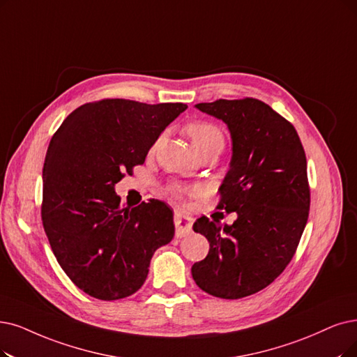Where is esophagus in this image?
<instances>
[{"instance_id":"esophagus-1","label":"esophagus","mask_w":357,"mask_h":357,"mask_svg":"<svg viewBox=\"0 0 357 357\" xmlns=\"http://www.w3.org/2000/svg\"><path fill=\"white\" fill-rule=\"evenodd\" d=\"M174 224H176V234L177 237H183L192 231V218L184 215V213L177 212L174 215Z\"/></svg>"}]
</instances>
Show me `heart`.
Segmentation results:
<instances>
[{
  "label": "heart",
  "mask_w": 357,
  "mask_h": 357,
  "mask_svg": "<svg viewBox=\"0 0 357 357\" xmlns=\"http://www.w3.org/2000/svg\"><path fill=\"white\" fill-rule=\"evenodd\" d=\"M184 132L190 137L196 151H202L206 148H221L224 146V133L217 124L211 121H193L184 127ZM173 195L181 197L188 190L181 186L173 188Z\"/></svg>",
  "instance_id": "heart-1"
}]
</instances>
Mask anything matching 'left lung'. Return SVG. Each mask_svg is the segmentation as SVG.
<instances>
[{
  "label": "left lung",
  "mask_w": 357,
  "mask_h": 357,
  "mask_svg": "<svg viewBox=\"0 0 357 357\" xmlns=\"http://www.w3.org/2000/svg\"><path fill=\"white\" fill-rule=\"evenodd\" d=\"M195 107L230 130L233 156L217 208L237 220H196L193 230L208 238L209 252L192 275L211 296L241 298L269 286L296 253L310 206L306 155L293 124L259 99Z\"/></svg>",
  "instance_id": "left-lung-1"
}]
</instances>
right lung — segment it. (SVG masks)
<instances>
[{
	"mask_svg": "<svg viewBox=\"0 0 357 357\" xmlns=\"http://www.w3.org/2000/svg\"><path fill=\"white\" fill-rule=\"evenodd\" d=\"M186 108L101 99L68 114L50 142L42 224L67 277L99 301L136 293L155 250L174 237L173 211L164 202L124 208L114 186L145 162L156 139Z\"/></svg>",
	"mask_w": 357,
	"mask_h": 357,
	"instance_id": "add662e5",
	"label": "right lung"
}]
</instances>
